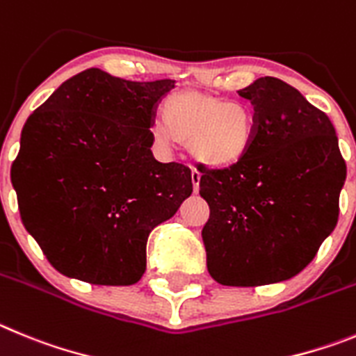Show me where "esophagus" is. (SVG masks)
Segmentation results:
<instances>
[{"label": "esophagus", "mask_w": 356, "mask_h": 356, "mask_svg": "<svg viewBox=\"0 0 356 356\" xmlns=\"http://www.w3.org/2000/svg\"><path fill=\"white\" fill-rule=\"evenodd\" d=\"M191 182H193V191L198 193V188H200V174L197 170L191 172Z\"/></svg>", "instance_id": "34e87169"}]
</instances>
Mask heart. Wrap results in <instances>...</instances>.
I'll use <instances>...</instances> for the list:
<instances>
[{"label": "heart", "mask_w": 356, "mask_h": 356, "mask_svg": "<svg viewBox=\"0 0 356 356\" xmlns=\"http://www.w3.org/2000/svg\"><path fill=\"white\" fill-rule=\"evenodd\" d=\"M257 133L254 108L241 101L182 92L163 104V122L150 134L156 145L188 143L191 158L207 168H230L248 156Z\"/></svg>", "instance_id": "1"}]
</instances>
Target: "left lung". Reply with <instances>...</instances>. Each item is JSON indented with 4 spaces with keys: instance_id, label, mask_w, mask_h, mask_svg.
<instances>
[{
    "instance_id": "obj_1",
    "label": "left lung",
    "mask_w": 356,
    "mask_h": 356,
    "mask_svg": "<svg viewBox=\"0 0 356 356\" xmlns=\"http://www.w3.org/2000/svg\"><path fill=\"white\" fill-rule=\"evenodd\" d=\"M254 104L248 156L223 170H198L209 204L202 229L211 277L232 287L293 278L337 225L346 163L334 124L294 86L259 78L238 92Z\"/></svg>"
}]
</instances>
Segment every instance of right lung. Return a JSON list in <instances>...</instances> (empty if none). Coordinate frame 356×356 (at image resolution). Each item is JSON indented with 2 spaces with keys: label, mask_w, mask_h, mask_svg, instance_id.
Returning a JSON list of instances; mask_svg holds the SVG:
<instances>
[{
  "label": "right lung",
  "mask_w": 356,
  "mask_h": 356,
  "mask_svg": "<svg viewBox=\"0 0 356 356\" xmlns=\"http://www.w3.org/2000/svg\"><path fill=\"white\" fill-rule=\"evenodd\" d=\"M174 86L92 67L28 117L12 186L22 225L65 277L136 284L149 234L193 191L188 166L156 161L150 150L156 108Z\"/></svg>",
  "instance_id": "add662e5"
}]
</instances>
